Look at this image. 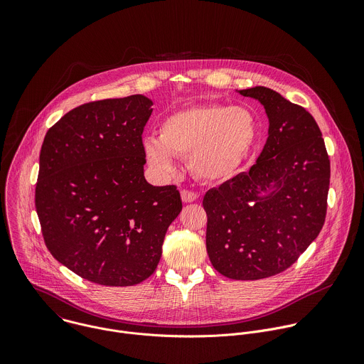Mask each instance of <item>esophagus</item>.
I'll list each match as a JSON object with an SVG mask.
<instances>
[{
	"mask_svg": "<svg viewBox=\"0 0 364 364\" xmlns=\"http://www.w3.org/2000/svg\"><path fill=\"white\" fill-rule=\"evenodd\" d=\"M181 198L184 203H193L198 198V194L196 191H190V190H181Z\"/></svg>",
	"mask_w": 364,
	"mask_h": 364,
	"instance_id": "obj_1",
	"label": "esophagus"
}]
</instances>
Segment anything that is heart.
Wrapping results in <instances>:
<instances>
[{
  "label": "heart",
  "mask_w": 364,
  "mask_h": 364,
  "mask_svg": "<svg viewBox=\"0 0 364 364\" xmlns=\"http://www.w3.org/2000/svg\"><path fill=\"white\" fill-rule=\"evenodd\" d=\"M256 138L253 115L240 107H190L168 115L160 136L142 141L151 168L167 177L177 171L176 157H187L194 176L204 181L232 177L249 155Z\"/></svg>",
  "instance_id": "obj_1"
}]
</instances>
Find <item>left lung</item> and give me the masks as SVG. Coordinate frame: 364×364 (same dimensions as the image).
<instances>
[{"label":"left lung","mask_w":364,"mask_h":364,"mask_svg":"<svg viewBox=\"0 0 364 364\" xmlns=\"http://www.w3.org/2000/svg\"><path fill=\"white\" fill-rule=\"evenodd\" d=\"M237 92L265 108L268 139L247 173L205 193V247L222 275L256 281L289 268L321 232L330 160L302 107L265 86Z\"/></svg>","instance_id":"8db88e82"}]
</instances>
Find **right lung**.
I'll use <instances>...</instances> for the list:
<instances>
[{
    "instance_id": "add662e5",
    "label": "right lung",
    "mask_w": 364,
    "mask_h": 364,
    "mask_svg": "<svg viewBox=\"0 0 364 364\" xmlns=\"http://www.w3.org/2000/svg\"><path fill=\"white\" fill-rule=\"evenodd\" d=\"M144 95L80 105L51 127L40 151L36 210L47 249L76 275L131 287L157 268L181 212L176 186L144 177Z\"/></svg>"
}]
</instances>
